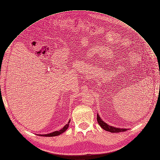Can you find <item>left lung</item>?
Segmentation results:
<instances>
[{
  "label": "left lung",
  "mask_w": 160,
  "mask_h": 160,
  "mask_svg": "<svg viewBox=\"0 0 160 160\" xmlns=\"http://www.w3.org/2000/svg\"><path fill=\"white\" fill-rule=\"evenodd\" d=\"M97 120L98 122L99 126L103 129L107 131L111 132V133H120V132H123V131H126L128 129H122V128H114L112 126H110L109 125L106 123L105 122H104L101 118L99 117V114H97Z\"/></svg>",
  "instance_id": "8db88e82"
}]
</instances>
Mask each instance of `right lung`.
Here are the masks:
<instances>
[{
  "label": "right lung",
  "mask_w": 160,
  "mask_h": 160,
  "mask_svg": "<svg viewBox=\"0 0 160 160\" xmlns=\"http://www.w3.org/2000/svg\"><path fill=\"white\" fill-rule=\"evenodd\" d=\"M71 122V120L68 121V123L66 124L65 126L62 128L61 129H60L59 131H55L54 132H52V133H50L49 134H45V135H40V136H43V137H55V136H58V135H61V133H64V132L68 129V126H69V123H70Z\"/></svg>",
  "instance_id": "add662e5"
}]
</instances>
